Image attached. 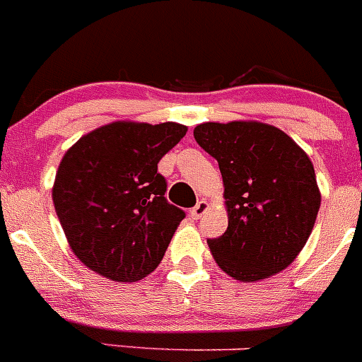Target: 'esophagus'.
<instances>
[{
    "label": "esophagus",
    "instance_id": "1",
    "mask_svg": "<svg viewBox=\"0 0 362 362\" xmlns=\"http://www.w3.org/2000/svg\"><path fill=\"white\" fill-rule=\"evenodd\" d=\"M209 202H205V199H202V202H198V205L194 206V209H191V217L192 219H199V217L203 216V214L206 212V210H209Z\"/></svg>",
    "mask_w": 362,
    "mask_h": 362
}]
</instances>
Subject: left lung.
Returning <instances> with one entry per match:
<instances>
[{"label":"left lung","instance_id":"1","mask_svg":"<svg viewBox=\"0 0 362 362\" xmlns=\"http://www.w3.org/2000/svg\"><path fill=\"white\" fill-rule=\"evenodd\" d=\"M219 163L228 228L209 247L221 270L244 283L278 274L306 245L320 189L308 153L274 125L235 120L194 127Z\"/></svg>","mask_w":362,"mask_h":362}]
</instances>
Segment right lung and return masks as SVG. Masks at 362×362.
I'll use <instances>...</instances> for the list:
<instances>
[{"instance_id": "1", "label": "right lung", "mask_w": 362, "mask_h": 362, "mask_svg": "<svg viewBox=\"0 0 362 362\" xmlns=\"http://www.w3.org/2000/svg\"><path fill=\"white\" fill-rule=\"evenodd\" d=\"M187 127L175 122H113L63 156L52 203L70 249L111 281H138L160 263L185 214L164 198L159 160Z\"/></svg>"}]
</instances>
